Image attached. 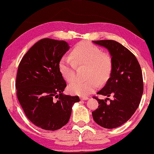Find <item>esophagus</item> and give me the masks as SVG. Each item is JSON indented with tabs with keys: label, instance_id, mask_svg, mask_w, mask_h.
<instances>
[{
	"label": "esophagus",
	"instance_id": "esophagus-1",
	"mask_svg": "<svg viewBox=\"0 0 154 154\" xmlns=\"http://www.w3.org/2000/svg\"><path fill=\"white\" fill-rule=\"evenodd\" d=\"M80 99H81V100L85 101V100H87V99H89V97H81Z\"/></svg>",
	"mask_w": 154,
	"mask_h": 154
}]
</instances>
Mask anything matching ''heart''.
<instances>
[{"label":"heart","mask_w":154,"mask_h":154,"mask_svg":"<svg viewBox=\"0 0 154 154\" xmlns=\"http://www.w3.org/2000/svg\"><path fill=\"white\" fill-rule=\"evenodd\" d=\"M71 57H63L59 62V69L67 82L73 80L76 66L87 65L85 81L75 80L68 86V91L73 95L87 96L95 91L98 82L103 83L112 71V59L109 54L102 53L96 45L82 41L77 44L71 51Z\"/></svg>","instance_id":"heart-1"}]
</instances>
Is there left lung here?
<instances>
[{"instance_id":"8db88e82","label":"left lung","mask_w":154,"mask_h":154,"mask_svg":"<svg viewBox=\"0 0 154 154\" xmlns=\"http://www.w3.org/2000/svg\"><path fill=\"white\" fill-rule=\"evenodd\" d=\"M93 42L109 51L113 63L110 77L97 93L107 97L113 96V99L94 97L99 107L92 112L93 118L104 128H116L128 122L139 106L143 91L142 72L135 56L118 42Z\"/></svg>"}]
</instances>
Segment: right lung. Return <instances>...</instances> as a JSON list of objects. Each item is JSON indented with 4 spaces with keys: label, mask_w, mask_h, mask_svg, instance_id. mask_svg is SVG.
Segmentation results:
<instances>
[{
    "label": "right lung",
    "mask_w": 154,
    "mask_h": 154,
    "mask_svg": "<svg viewBox=\"0 0 154 154\" xmlns=\"http://www.w3.org/2000/svg\"><path fill=\"white\" fill-rule=\"evenodd\" d=\"M69 49L67 42L43 38L25 54L18 68V100L33 124L55 131L68 123L78 96L64 95L67 86L60 73L59 62Z\"/></svg>",
    "instance_id": "obj_1"
}]
</instances>
